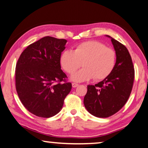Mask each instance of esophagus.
Instances as JSON below:
<instances>
[{"label": "esophagus", "instance_id": "esophagus-1", "mask_svg": "<svg viewBox=\"0 0 148 148\" xmlns=\"http://www.w3.org/2000/svg\"><path fill=\"white\" fill-rule=\"evenodd\" d=\"M72 87H74V88H75V87H77V86L79 85V84H77V83H72Z\"/></svg>", "mask_w": 148, "mask_h": 148}]
</instances>
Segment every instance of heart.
<instances>
[{"label": "heart", "instance_id": "obj_1", "mask_svg": "<svg viewBox=\"0 0 148 148\" xmlns=\"http://www.w3.org/2000/svg\"><path fill=\"white\" fill-rule=\"evenodd\" d=\"M60 61L63 69L70 74L82 65L85 66L72 76L74 81L84 82L93 77L95 80H102L113 71L116 54L113 49L101 42L88 41L77 45L74 50L64 51Z\"/></svg>", "mask_w": 148, "mask_h": 148}]
</instances>
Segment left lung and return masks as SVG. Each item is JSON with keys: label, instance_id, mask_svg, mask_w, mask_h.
<instances>
[{"label": "left lung", "instance_id": "obj_1", "mask_svg": "<svg viewBox=\"0 0 148 148\" xmlns=\"http://www.w3.org/2000/svg\"><path fill=\"white\" fill-rule=\"evenodd\" d=\"M111 38L116 51V65L103 81L95 85H87L83 100L88 112L99 118L111 116L124 106L132 90L135 77V69L127 48Z\"/></svg>", "mask_w": 148, "mask_h": 148}]
</instances>
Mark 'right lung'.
Instances as JSON below:
<instances>
[{
    "mask_svg": "<svg viewBox=\"0 0 148 148\" xmlns=\"http://www.w3.org/2000/svg\"><path fill=\"white\" fill-rule=\"evenodd\" d=\"M67 41L46 36L29 45L15 67V88L25 108L34 115L50 118L62 109L72 83L61 69V55Z\"/></svg>",
    "mask_w": 148,
    "mask_h": 148,
    "instance_id": "right-lung-1",
    "label": "right lung"
}]
</instances>
